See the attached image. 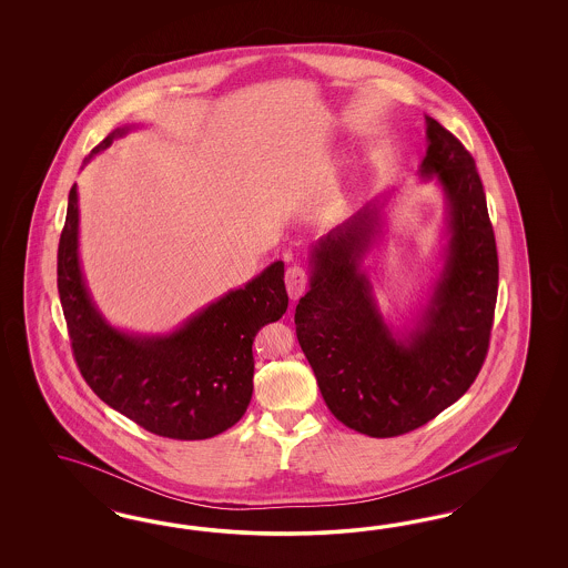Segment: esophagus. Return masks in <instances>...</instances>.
Segmentation results:
<instances>
[{
    "label": "esophagus",
    "instance_id": "obj_1",
    "mask_svg": "<svg viewBox=\"0 0 568 568\" xmlns=\"http://www.w3.org/2000/svg\"><path fill=\"white\" fill-rule=\"evenodd\" d=\"M310 276L306 273V268H302V266H297V264H293L287 268V273H285V287H287V293H290V297L292 300H300L304 292L308 290Z\"/></svg>",
    "mask_w": 568,
    "mask_h": 568
}]
</instances>
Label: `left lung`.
Instances as JSON below:
<instances>
[{
	"label": "left lung",
	"mask_w": 568,
	"mask_h": 568,
	"mask_svg": "<svg viewBox=\"0 0 568 568\" xmlns=\"http://www.w3.org/2000/svg\"><path fill=\"white\" fill-rule=\"evenodd\" d=\"M425 179L446 193L444 271L416 327L394 335L362 258L381 233L378 200L312 247L310 290L295 333L328 410L368 437L423 427L465 396L489 349L498 300V250L481 179L465 145L427 116Z\"/></svg>",
	"instance_id": "8db88e82"
}]
</instances>
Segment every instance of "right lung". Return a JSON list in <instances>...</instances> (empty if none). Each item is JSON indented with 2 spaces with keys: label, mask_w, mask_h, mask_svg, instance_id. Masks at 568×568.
Masks as SVG:
<instances>
[{
  "label": "right lung",
  "mask_w": 568,
  "mask_h": 568,
  "mask_svg": "<svg viewBox=\"0 0 568 568\" xmlns=\"http://www.w3.org/2000/svg\"><path fill=\"white\" fill-rule=\"evenodd\" d=\"M131 129H114L85 164ZM283 276L285 264L276 260L171 335L122 333L103 321L87 292L79 262L77 183L70 190L58 245V293L74 361L95 396L154 435L207 439L245 414L254 392V337L290 304Z\"/></svg>",
  "instance_id": "add662e5"
}]
</instances>
